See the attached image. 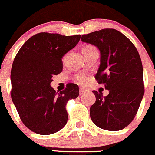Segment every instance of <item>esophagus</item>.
<instances>
[{"instance_id": "34e87169", "label": "esophagus", "mask_w": 155, "mask_h": 155, "mask_svg": "<svg viewBox=\"0 0 155 155\" xmlns=\"http://www.w3.org/2000/svg\"><path fill=\"white\" fill-rule=\"evenodd\" d=\"M86 92H87V90H85L84 88H80V89H79V94H80V95H83V94H85Z\"/></svg>"}]
</instances>
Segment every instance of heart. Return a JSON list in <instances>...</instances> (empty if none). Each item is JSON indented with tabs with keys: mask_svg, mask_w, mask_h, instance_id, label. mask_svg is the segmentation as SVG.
I'll return each mask as SVG.
<instances>
[{
	"mask_svg": "<svg viewBox=\"0 0 155 155\" xmlns=\"http://www.w3.org/2000/svg\"><path fill=\"white\" fill-rule=\"evenodd\" d=\"M94 48V47L91 46V45H87V46L84 47V48L90 49V48ZM74 80H75V82H76V83H78V84H81V85H84L85 84H87L88 79H87V77L85 76V75L83 74V73H79V74H77L75 76Z\"/></svg>",
	"mask_w": 155,
	"mask_h": 155,
	"instance_id": "obj_1",
	"label": "heart"
}]
</instances>
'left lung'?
I'll return each instance as SVG.
<instances>
[{
	"mask_svg": "<svg viewBox=\"0 0 155 155\" xmlns=\"http://www.w3.org/2000/svg\"><path fill=\"white\" fill-rule=\"evenodd\" d=\"M81 40L100 50V65L95 76L109 90L107 96L93 91L96 102L90 108L93 123L107 131H120L132 122L144 95L143 64L134 44L114 29L82 35Z\"/></svg>",
	"mask_w": 155,
	"mask_h": 155,
	"instance_id": "left-lung-1",
	"label": "left lung"
}]
</instances>
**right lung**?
<instances>
[{
  "mask_svg": "<svg viewBox=\"0 0 155 155\" xmlns=\"http://www.w3.org/2000/svg\"><path fill=\"white\" fill-rule=\"evenodd\" d=\"M80 38L81 35L40 32L29 38L15 57L11 97L22 123L33 132L52 134L66 125V105L79 97V87L70 84L56 93L50 83L53 76L62 71L63 56Z\"/></svg>",
  "mask_w": 155,
  "mask_h": 155,
  "instance_id": "1",
  "label": "right lung"
}]
</instances>
